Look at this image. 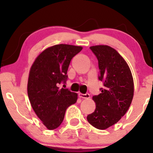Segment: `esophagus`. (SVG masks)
I'll list each match as a JSON object with an SVG mask.
<instances>
[{"instance_id":"esophagus-1","label":"esophagus","mask_w":153,"mask_h":153,"mask_svg":"<svg viewBox=\"0 0 153 153\" xmlns=\"http://www.w3.org/2000/svg\"><path fill=\"white\" fill-rule=\"evenodd\" d=\"M79 97L81 98V99H90V95L89 94H78Z\"/></svg>"}]
</instances>
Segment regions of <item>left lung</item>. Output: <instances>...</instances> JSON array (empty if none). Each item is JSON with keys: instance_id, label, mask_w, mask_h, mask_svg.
<instances>
[{"instance_id": "obj_1", "label": "left lung", "mask_w": 153, "mask_h": 153, "mask_svg": "<svg viewBox=\"0 0 153 153\" xmlns=\"http://www.w3.org/2000/svg\"><path fill=\"white\" fill-rule=\"evenodd\" d=\"M90 48L99 61V78L104 87L93 96L96 108L87 120L97 129H106L127 113L134 96V81L129 65L117 50L108 45Z\"/></svg>"}]
</instances>
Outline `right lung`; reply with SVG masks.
<instances>
[{
  "label": "right lung",
  "mask_w": 153,
  "mask_h": 153,
  "mask_svg": "<svg viewBox=\"0 0 153 153\" xmlns=\"http://www.w3.org/2000/svg\"><path fill=\"white\" fill-rule=\"evenodd\" d=\"M82 49L65 44L50 47L39 54L30 68L28 96L35 114L50 130L62 124L68 107L78 99V94L59 88L58 84L65 82L70 62Z\"/></svg>",
  "instance_id": "add662e5"
}]
</instances>
